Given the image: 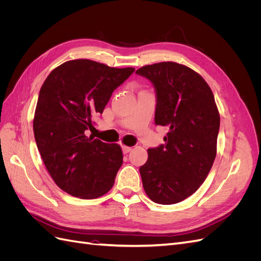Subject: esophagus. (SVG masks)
<instances>
[{"instance_id": "1", "label": "esophagus", "mask_w": 261, "mask_h": 261, "mask_svg": "<svg viewBox=\"0 0 261 261\" xmlns=\"http://www.w3.org/2000/svg\"><path fill=\"white\" fill-rule=\"evenodd\" d=\"M132 147H127V146H122V150H123V153H128L129 151H132Z\"/></svg>"}]
</instances>
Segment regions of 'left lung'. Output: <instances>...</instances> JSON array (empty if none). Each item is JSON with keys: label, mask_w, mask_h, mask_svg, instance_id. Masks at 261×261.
<instances>
[{"label": "left lung", "mask_w": 261, "mask_h": 261, "mask_svg": "<svg viewBox=\"0 0 261 261\" xmlns=\"http://www.w3.org/2000/svg\"><path fill=\"white\" fill-rule=\"evenodd\" d=\"M153 84L154 122L167 126L164 145L148 149L139 168L152 201L173 204L186 199L208 176L217 154L220 114L206 81L175 62H161L136 70Z\"/></svg>", "instance_id": "8db88e82"}]
</instances>
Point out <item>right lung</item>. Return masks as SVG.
I'll return each instance as SVG.
<instances>
[{"instance_id": "add662e5", "label": "right lung", "mask_w": 261, "mask_h": 261, "mask_svg": "<svg viewBox=\"0 0 261 261\" xmlns=\"http://www.w3.org/2000/svg\"><path fill=\"white\" fill-rule=\"evenodd\" d=\"M134 70L80 59L63 63L46 77L39 92L34 134L45 168L62 191L94 199L112 188L123 163L122 149L86 136V130Z\"/></svg>"}]
</instances>
